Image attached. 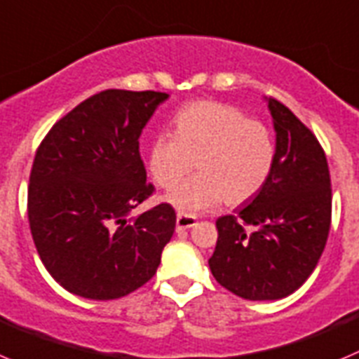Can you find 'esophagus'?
<instances>
[{"label":"esophagus","mask_w":359,"mask_h":359,"mask_svg":"<svg viewBox=\"0 0 359 359\" xmlns=\"http://www.w3.org/2000/svg\"><path fill=\"white\" fill-rule=\"evenodd\" d=\"M196 225V216L186 215V212H179L177 215V231H186L189 227Z\"/></svg>","instance_id":"obj_1"}]
</instances>
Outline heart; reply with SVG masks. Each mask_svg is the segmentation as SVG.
Returning <instances> with one entry per match:
<instances>
[{
  "label": "heart",
  "instance_id": "1",
  "mask_svg": "<svg viewBox=\"0 0 359 359\" xmlns=\"http://www.w3.org/2000/svg\"><path fill=\"white\" fill-rule=\"evenodd\" d=\"M195 179L175 187L166 200L177 209L196 212L224 198L240 205L257 195L276 163V141L261 121L248 119L227 103L193 102L173 119V134L151 141L148 166L157 186H177L193 168Z\"/></svg>",
  "mask_w": 359,
  "mask_h": 359
}]
</instances>
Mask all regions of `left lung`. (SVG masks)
<instances>
[{
    "label": "left lung",
    "mask_w": 359,
    "mask_h": 359,
    "mask_svg": "<svg viewBox=\"0 0 359 359\" xmlns=\"http://www.w3.org/2000/svg\"><path fill=\"white\" fill-rule=\"evenodd\" d=\"M276 128L270 179L247 205L216 219L209 259L224 288L247 300L288 297L306 283L331 227V177L324 148L286 105L268 98Z\"/></svg>",
    "instance_id": "8db88e82"
}]
</instances>
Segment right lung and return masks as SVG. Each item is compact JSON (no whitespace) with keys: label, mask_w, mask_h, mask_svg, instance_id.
<instances>
[{"label":"right lung","mask_w":359,"mask_h":359,"mask_svg":"<svg viewBox=\"0 0 359 359\" xmlns=\"http://www.w3.org/2000/svg\"><path fill=\"white\" fill-rule=\"evenodd\" d=\"M166 93L107 89L51 127L35 154L28 222L41 261L83 299L112 300L154 277L175 232L170 203L128 218L154 193L140 135Z\"/></svg>","instance_id":"right-lung-1"}]
</instances>
